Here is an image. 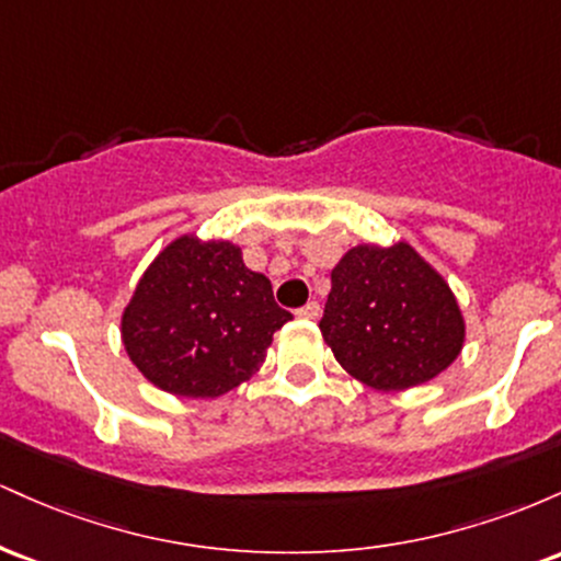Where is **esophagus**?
<instances>
[{"mask_svg": "<svg viewBox=\"0 0 561 561\" xmlns=\"http://www.w3.org/2000/svg\"><path fill=\"white\" fill-rule=\"evenodd\" d=\"M321 317V306L317 300L306 302V306L298 308V319H308V321H317Z\"/></svg>", "mask_w": 561, "mask_h": 561, "instance_id": "esophagus-1", "label": "esophagus"}]
</instances>
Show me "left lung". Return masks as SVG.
<instances>
[{
  "instance_id": "obj_1",
  "label": "left lung",
  "mask_w": 561,
  "mask_h": 561,
  "mask_svg": "<svg viewBox=\"0 0 561 561\" xmlns=\"http://www.w3.org/2000/svg\"><path fill=\"white\" fill-rule=\"evenodd\" d=\"M319 330L347 375L382 392L435 379L467 337L454 289L409 242L347 250L332 268Z\"/></svg>"
}]
</instances>
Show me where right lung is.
I'll list each match as a JSON object with an SVG mask.
<instances>
[{
    "instance_id": "obj_1",
    "label": "right lung",
    "mask_w": 561,
    "mask_h": 561,
    "mask_svg": "<svg viewBox=\"0 0 561 561\" xmlns=\"http://www.w3.org/2000/svg\"><path fill=\"white\" fill-rule=\"evenodd\" d=\"M293 313L229 240L182 234L145 268L121 313V340L147 382L176 398H218L266 362Z\"/></svg>"
}]
</instances>
